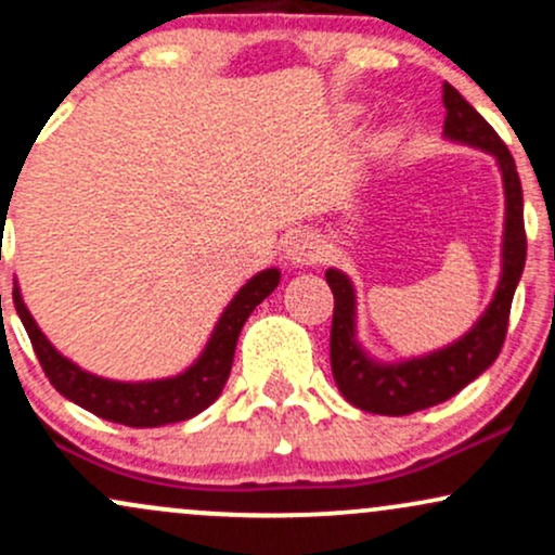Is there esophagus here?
<instances>
[{
	"instance_id": "1",
	"label": "esophagus",
	"mask_w": 555,
	"mask_h": 555,
	"mask_svg": "<svg viewBox=\"0 0 555 555\" xmlns=\"http://www.w3.org/2000/svg\"><path fill=\"white\" fill-rule=\"evenodd\" d=\"M284 256L292 266H310L315 263V260H321V242L315 240L313 232L299 229V232H295L286 240Z\"/></svg>"
}]
</instances>
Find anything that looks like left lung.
<instances>
[{"label":"left lung","mask_w":555,"mask_h":555,"mask_svg":"<svg viewBox=\"0 0 555 555\" xmlns=\"http://www.w3.org/2000/svg\"><path fill=\"white\" fill-rule=\"evenodd\" d=\"M443 135L454 143L473 145L495 156L501 169L506 219L501 242V279L486 313L467 334L449 347L401 362H378L358 341V297L347 273L326 271V282L334 292V323H331V373L341 397L362 412L373 415H412L433 404L451 399L499 358L506 339L512 299L525 271V203L517 164L506 143L454 86L443 82Z\"/></svg>","instance_id":"8db88e82"}]
</instances>
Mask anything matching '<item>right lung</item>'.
<instances>
[{
  "label": "right lung",
  "mask_w": 555,
  "mask_h": 555,
  "mask_svg": "<svg viewBox=\"0 0 555 555\" xmlns=\"http://www.w3.org/2000/svg\"><path fill=\"white\" fill-rule=\"evenodd\" d=\"M279 279H282L279 269L256 273L232 297V302L216 321L211 339L203 347L201 358L190 367H184L182 373L158 380H112L82 371L65 354L56 352L54 344L36 326L17 284L12 299H15V310L25 331H28L43 373L62 397L75 401L82 410L93 412L95 417L109 420V423L130 425V428H158V425L182 423V420L201 415L206 406H211L219 399L229 371H232L240 331L256 310V305L263 302L276 289Z\"/></svg>",
  "instance_id": "obj_1"
}]
</instances>
